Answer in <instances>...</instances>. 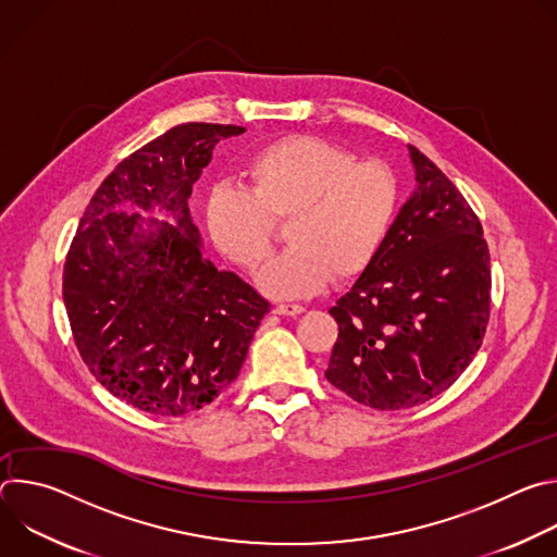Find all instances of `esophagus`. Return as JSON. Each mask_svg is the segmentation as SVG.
Returning a JSON list of instances; mask_svg holds the SVG:
<instances>
[{"label": "esophagus", "instance_id": "34e87169", "mask_svg": "<svg viewBox=\"0 0 557 557\" xmlns=\"http://www.w3.org/2000/svg\"><path fill=\"white\" fill-rule=\"evenodd\" d=\"M275 314H284V317H295V314H301L304 312V306L299 304H277L273 308Z\"/></svg>", "mask_w": 557, "mask_h": 557}]
</instances>
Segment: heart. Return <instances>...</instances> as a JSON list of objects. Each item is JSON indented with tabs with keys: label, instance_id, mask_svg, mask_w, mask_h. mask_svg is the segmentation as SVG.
<instances>
[{
	"label": "heart",
	"instance_id": "b5f03b06",
	"mask_svg": "<svg viewBox=\"0 0 557 557\" xmlns=\"http://www.w3.org/2000/svg\"><path fill=\"white\" fill-rule=\"evenodd\" d=\"M247 189L215 185L205 200L213 247L256 271L271 253L275 222L290 247L258 284L273 297H304L331 277H361L381 256L399 209V183L374 161L317 136H286L258 149L243 168Z\"/></svg>",
	"mask_w": 557,
	"mask_h": 557
}]
</instances>
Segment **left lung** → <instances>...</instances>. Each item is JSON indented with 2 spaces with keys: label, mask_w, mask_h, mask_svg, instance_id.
<instances>
[{
  "label": "left lung",
  "mask_w": 557,
  "mask_h": 557,
  "mask_svg": "<svg viewBox=\"0 0 557 557\" xmlns=\"http://www.w3.org/2000/svg\"><path fill=\"white\" fill-rule=\"evenodd\" d=\"M408 149L417 189L376 262L329 310L339 335L326 379L374 410L414 408L445 392L490 322L481 220L425 153Z\"/></svg>",
  "instance_id": "left-lung-1"
}]
</instances>
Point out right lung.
I'll list each match as a JSON object with an SVG mask.
<instances>
[{
	"label": "right lung",
	"instance_id": "1",
	"mask_svg": "<svg viewBox=\"0 0 557 557\" xmlns=\"http://www.w3.org/2000/svg\"><path fill=\"white\" fill-rule=\"evenodd\" d=\"M245 127L183 123L143 145L92 196L63 267L74 344L116 399L156 417L211 404L240 374L271 304L202 253L189 213L213 147ZM158 208L174 225L121 212Z\"/></svg>",
	"mask_w": 557,
	"mask_h": 557
}]
</instances>
